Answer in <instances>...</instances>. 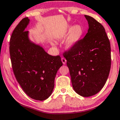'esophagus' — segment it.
Here are the masks:
<instances>
[{"label": "esophagus", "instance_id": "obj_1", "mask_svg": "<svg viewBox=\"0 0 120 120\" xmlns=\"http://www.w3.org/2000/svg\"><path fill=\"white\" fill-rule=\"evenodd\" d=\"M61 60H62V62L63 64H66V59L65 58H62Z\"/></svg>", "mask_w": 120, "mask_h": 120}]
</instances>
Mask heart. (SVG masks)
<instances>
[{
  "label": "heart",
  "instance_id": "obj_1",
  "mask_svg": "<svg viewBox=\"0 0 120 120\" xmlns=\"http://www.w3.org/2000/svg\"><path fill=\"white\" fill-rule=\"evenodd\" d=\"M70 26H69V29ZM83 33V30L81 26L75 25L70 30L69 35L65 41V47L68 50L73 49L80 41ZM58 39H60V36L57 37Z\"/></svg>",
  "mask_w": 120,
  "mask_h": 120
}]
</instances>
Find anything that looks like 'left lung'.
Segmentation results:
<instances>
[{
    "label": "left lung",
    "mask_w": 120,
    "mask_h": 120,
    "mask_svg": "<svg viewBox=\"0 0 120 120\" xmlns=\"http://www.w3.org/2000/svg\"><path fill=\"white\" fill-rule=\"evenodd\" d=\"M88 30L73 49L64 53L73 88L84 97L97 94L105 84L111 67L110 43L101 23L85 15Z\"/></svg>",
    "instance_id": "8db88e82"
}]
</instances>
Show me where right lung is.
Here are the masks:
<instances>
[{
	"label": "right lung",
	"mask_w": 120,
	"mask_h": 120,
	"mask_svg": "<svg viewBox=\"0 0 120 120\" xmlns=\"http://www.w3.org/2000/svg\"><path fill=\"white\" fill-rule=\"evenodd\" d=\"M23 18L13 30L10 41V55L13 72L26 94L37 101L50 97L56 73L63 64L60 55L52 56L42 47L29 40L25 30L29 23Z\"/></svg>",
	"instance_id": "add662e5"
}]
</instances>
